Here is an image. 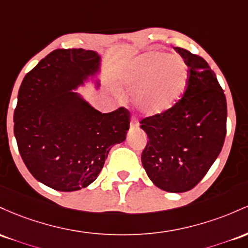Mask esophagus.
<instances>
[{"label": "esophagus", "instance_id": "34e87169", "mask_svg": "<svg viewBox=\"0 0 248 248\" xmlns=\"http://www.w3.org/2000/svg\"><path fill=\"white\" fill-rule=\"evenodd\" d=\"M130 127H131L132 130L138 129V127H139V123L137 122V119H136V118H132V119H131V123H130Z\"/></svg>", "mask_w": 248, "mask_h": 248}]
</instances>
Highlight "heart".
Wrapping results in <instances>:
<instances>
[{
	"instance_id": "1",
	"label": "heart",
	"mask_w": 248,
	"mask_h": 248,
	"mask_svg": "<svg viewBox=\"0 0 248 248\" xmlns=\"http://www.w3.org/2000/svg\"><path fill=\"white\" fill-rule=\"evenodd\" d=\"M188 69L178 56L147 52L136 58L124 75L123 83L138 96L147 116L171 110L184 94Z\"/></svg>"
}]
</instances>
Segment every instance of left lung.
I'll return each instance as SVG.
<instances>
[{
    "mask_svg": "<svg viewBox=\"0 0 248 248\" xmlns=\"http://www.w3.org/2000/svg\"><path fill=\"white\" fill-rule=\"evenodd\" d=\"M174 50L188 66L187 88L171 110L140 122L149 138L141 164L157 187L180 193L198 184L220 154L227 104L206 61L186 49Z\"/></svg>",
    "mask_w": 248,
    "mask_h": 248,
    "instance_id": "8db88e82",
    "label": "left lung"
}]
</instances>
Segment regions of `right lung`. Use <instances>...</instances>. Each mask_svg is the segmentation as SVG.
<instances>
[{
    "mask_svg": "<svg viewBox=\"0 0 248 248\" xmlns=\"http://www.w3.org/2000/svg\"><path fill=\"white\" fill-rule=\"evenodd\" d=\"M101 70L93 50L57 49L28 72L18 90L14 133L35 179L57 191L87 187L111 147L126 138L130 112L102 113L74 93ZM96 88L99 80H94Z\"/></svg>",
    "mask_w": 248,
    "mask_h": 248,
    "instance_id": "1",
    "label": "right lung"
}]
</instances>
